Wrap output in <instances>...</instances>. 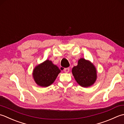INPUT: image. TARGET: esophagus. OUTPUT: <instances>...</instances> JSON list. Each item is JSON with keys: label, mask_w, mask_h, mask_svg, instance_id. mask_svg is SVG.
<instances>
[{"label": "esophagus", "mask_w": 124, "mask_h": 124, "mask_svg": "<svg viewBox=\"0 0 124 124\" xmlns=\"http://www.w3.org/2000/svg\"><path fill=\"white\" fill-rule=\"evenodd\" d=\"M64 71L66 73H68L70 71V68L69 67H67V68H65L64 69Z\"/></svg>", "instance_id": "esophagus-1"}]
</instances>
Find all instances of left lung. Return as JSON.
Wrapping results in <instances>:
<instances>
[{
    "instance_id": "8db88e82",
    "label": "left lung",
    "mask_w": 124,
    "mask_h": 124,
    "mask_svg": "<svg viewBox=\"0 0 124 124\" xmlns=\"http://www.w3.org/2000/svg\"><path fill=\"white\" fill-rule=\"evenodd\" d=\"M72 73L75 80L83 87L92 85L97 78L96 70L94 65L83 58L78 61V65L72 69Z\"/></svg>"
}]
</instances>
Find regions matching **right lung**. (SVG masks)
Masks as SVG:
<instances>
[{
	"mask_svg": "<svg viewBox=\"0 0 124 124\" xmlns=\"http://www.w3.org/2000/svg\"><path fill=\"white\" fill-rule=\"evenodd\" d=\"M60 72V70L56 65L46 60L35 68L33 77L38 85L46 87L53 83Z\"/></svg>",
	"mask_w": 124,
	"mask_h": 124,
	"instance_id": "add662e5",
	"label": "right lung"
}]
</instances>
